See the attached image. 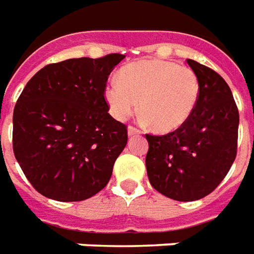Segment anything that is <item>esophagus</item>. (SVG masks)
<instances>
[{
  "label": "esophagus",
  "mask_w": 254,
  "mask_h": 254,
  "mask_svg": "<svg viewBox=\"0 0 254 254\" xmlns=\"http://www.w3.org/2000/svg\"><path fill=\"white\" fill-rule=\"evenodd\" d=\"M127 131H128V136H135L141 134V131L138 130V128H135V127H132V126H130V127L127 128Z\"/></svg>",
  "instance_id": "1"
}]
</instances>
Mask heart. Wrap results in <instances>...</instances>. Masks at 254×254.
I'll list each match as a JSON object with an SVG mask.
<instances>
[{
  "label": "heart",
  "instance_id": "1",
  "mask_svg": "<svg viewBox=\"0 0 254 254\" xmlns=\"http://www.w3.org/2000/svg\"><path fill=\"white\" fill-rule=\"evenodd\" d=\"M109 112L126 120L139 105L142 119L157 132H171L186 123L199 100L193 69L172 61L141 60L124 65L104 91Z\"/></svg>",
  "mask_w": 254,
  "mask_h": 254
}]
</instances>
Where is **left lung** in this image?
Here are the masks:
<instances>
[{
  "mask_svg": "<svg viewBox=\"0 0 254 254\" xmlns=\"http://www.w3.org/2000/svg\"><path fill=\"white\" fill-rule=\"evenodd\" d=\"M199 80L193 115L165 135L146 134V171L153 188L168 198L195 201L212 193L237 156L239 113L226 80L208 66L188 60Z\"/></svg>",
  "mask_w": 254,
  "mask_h": 254,
  "instance_id": "8db88e82",
  "label": "left lung"
}]
</instances>
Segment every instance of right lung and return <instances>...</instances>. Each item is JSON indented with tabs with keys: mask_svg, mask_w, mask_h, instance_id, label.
I'll list each match as a JSON object with an SVG mask.
<instances>
[{
	"mask_svg": "<svg viewBox=\"0 0 254 254\" xmlns=\"http://www.w3.org/2000/svg\"><path fill=\"white\" fill-rule=\"evenodd\" d=\"M124 57L49 64L23 89L13 111V153L38 193L83 201L108 185L127 145V127L108 113L104 91Z\"/></svg>",
	"mask_w": 254,
	"mask_h": 254,
	"instance_id": "obj_1",
	"label": "right lung"
}]
</instances>
